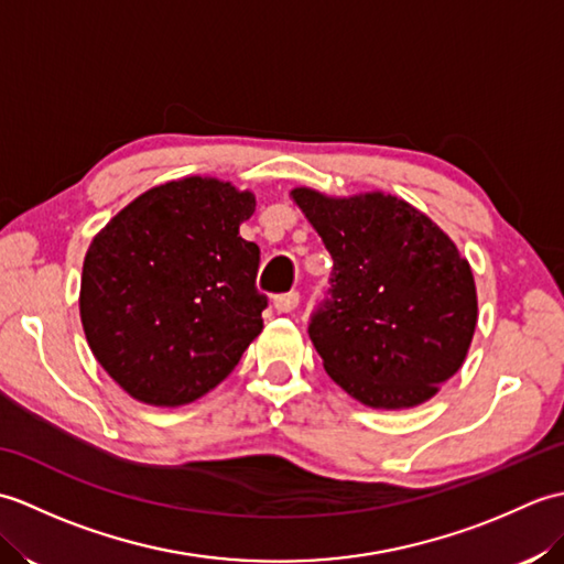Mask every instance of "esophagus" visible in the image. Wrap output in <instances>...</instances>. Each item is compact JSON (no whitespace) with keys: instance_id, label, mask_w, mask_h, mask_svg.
<instances>
[{"instance_id":"1","label":"esophagus","mask_w":564,"mask_h":564,"mask_svg":"<svg viewBox=\"0 0 564 564\" xmlns=\"http://www.w3.org/2000/svg\"><path fill=\"white\" fill-rule=\"evenodd\" d=\"M297 303H301V293H297V291L279 293L273 297V307L279 310V313H291V310L297 307Z\"/></svg>"}]
</instances>
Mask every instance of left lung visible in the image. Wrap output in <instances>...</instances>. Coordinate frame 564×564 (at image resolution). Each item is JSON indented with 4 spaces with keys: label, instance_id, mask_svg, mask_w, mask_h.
<instances>
[{
    "label": "left lung",
    "instance_id": "1",
    "mask_svg": "<svg viewBox=\"0 0 564 564\" xmlns=\"http://www.w3.org/2000/svg\"><path fill=\"white\" fill-rule=\"evenodd\" d=\"M293 198L332 254L329 289L307 325L329 378L380 410L426 402L470 349L477 295L467 261L394 196L295 188Z\"/></svg>",
    "mask_w": 564,
    "mask_h": 564
}]
</instances>
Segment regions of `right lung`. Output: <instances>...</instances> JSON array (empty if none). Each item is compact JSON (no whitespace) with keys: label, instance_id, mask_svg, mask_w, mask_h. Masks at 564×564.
Segmentation results:
<instances>
[{"label":"right lung","instance_id":"add662e5","mask_svg":"<svg viewBox=\"0 0 564 564\" xmlns=\"http://www.w3.org/2000/svg\"><path fill=\"white\" fill-rule=\"evenodd\" d=\"M254 196L215 178L150 188L94 237L79 315L97 361L148 404L194 402L263 327L261 251L239 237Z\"/></svg>","mask_w":564,"mask_h":564}]
</instances>
